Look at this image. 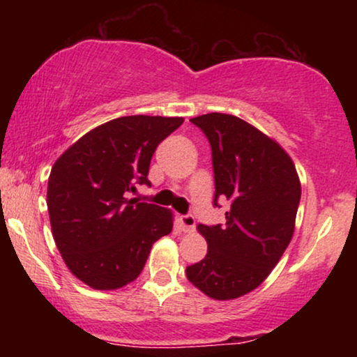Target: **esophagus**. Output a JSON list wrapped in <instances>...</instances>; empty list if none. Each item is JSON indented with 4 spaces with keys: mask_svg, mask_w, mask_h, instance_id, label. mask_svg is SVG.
<instances>
[{
    "mask_svg": "<svg viewBox=\"0 0 357 357\" xmlns=\"http://www.w3.org/2000/svg\"><path fill=\"white\" fill-rule=\"evenodd\" d=\"M179 223H181V230L183 231H192L196 227V220L195 216L191 215V213H188V215H183L181 218H179Z\"/></svg>",
    "mask_w": 357,
    "mask_h": 357,
    "instance_id": "esophagus-1",
    "label": "esophagus"
}]
</instances>
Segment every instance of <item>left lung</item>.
Listing matches in <instances>:
<instances>
[{"mask_svg":"<svg viewBox=\"0 0 357 357\" xmlns=\"http://www.w3.org/2000/svg\"><path fill=\"white\" fill-rule=\"evenodd\" d=\"M211 147L215 196L228 199L225 225H199L208 253L186 277L208 297L228 301L257 289L294 235L301 183L289 154L260 130L228 114L191 119Z\"/></svg>","mask_w":357,"mask_h":357,"instance_id":"left-lung-1","label":"left lung"}]
</instances>
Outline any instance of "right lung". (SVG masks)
<instances>
[{"label": "right lung", "mask_w": 357, "mask_h": 357, "mask_svg": "<svg viewBox=\"0 0 357 357\" xmlns=\"http://www.w3.org/2000/svg\"><path fill=\"white\" fill-rule=\"evenodd\" d=\"M183 117L127 116L80 137L56 159L47 206L53 238L70 272L89 287H124L144 268L155 240L173 230L169 210L129 199L147 179L155 147Z\"/></svg>", "instance_id": "add662e5"}]
</instances>
